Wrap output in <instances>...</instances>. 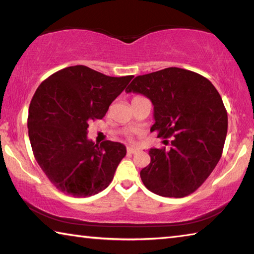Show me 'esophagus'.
Returning <instances> with one entry per match:
<instances>
[{
  "label": "esophagus",
  "mask_w": 254,
  "mask_h": 254,
  "mask_svg": "<svg viewBox=\"0 0 254 254\" xmlns=\"http://www.w3.org/2000/svg\"><path fill=\"white\" fill-rule=\"evenodd\" d=\"M127 152L131 153V154H134V153H136V152H139V149L134 148V147H128V148H127Z\"/></svg>",
  "instance_id": "esophagus-1"
}]
</instances>
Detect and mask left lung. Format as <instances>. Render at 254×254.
Wrapping results in <instances>:
<instances>
[{"label": "left lung", "mask_w": 254, "mask_h": 254, "mask_svg": "<svg viewBox=\"0 0 254 254\" xmlns=\"http://www.w3.org/2000/svg\"><path fill=\"white\" fill-rule=\"evenodd\" d=\"M126 91L148 97L150 131L171 136L169 150H149L151 161L140 173L144 186L175 198L194 192L220 161L226 139L227 113L216 88L194 71L169 67L135 77Z\"/></svg>", "instance_id": "8db88e82"}]
</instances>
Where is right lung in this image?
<instances>
[{"label": "right lung", "instance_id": "obj_1", "mask_svg": "<svg viewBox=\"0 0 254 254\" xmlns=\"http://www.w3.org/2000/svg\"><path fill=\"white\" fill-rule=\"evenodd\" d=\"M132 78L78 65L55 72L37 88L29 106L30 143L38 165L60 191L87 197L112 182L126 145L95 144L87 137V127L105 117Z\"/></svg>", "mask_w": 254, "mask_h": 254}]
</instances>
